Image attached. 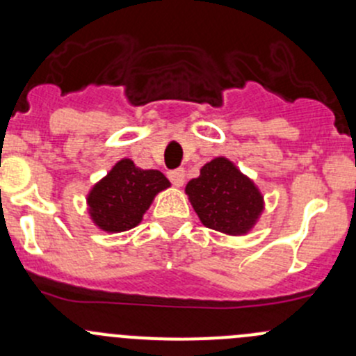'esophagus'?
<instances>
[{"label":"esophagus","mask_w":356,"mask_h":356,"mask_svg":"<svg viewBox=\"0 0 356 356\" xmlns=\"http://www.w3.org/2000/svg\"><path fill=\"white\" fill-rule=\"evenodd\" d=\"M168 179H170L172 184L177 186V188H181V186L184 184V179H186L184 168H174V170H170L168 172Z\"/></svg>","instance_id":"34e87169"}]
</instances>
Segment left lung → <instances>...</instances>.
Returning a JSON list of instances; mask_svg holds the SVG:
<instances>
[{
  "mask_svg": "<svg viewBox=\"0 0 356 356\" xmlns=\"http://www.w3.org/2000/svg\"><path fill=\"white\" fill-rule=\"evenodd\" d=\"M186 193L203 225L225 234H245L264 208L253 182L225 158L204 165L200 177L188 182Z\"/></svg>",
  "mask_w": 356,
  "mask_h": 356,
  "instance_id": "8db88e82",
  "label": "left lung"
}]
</instances>
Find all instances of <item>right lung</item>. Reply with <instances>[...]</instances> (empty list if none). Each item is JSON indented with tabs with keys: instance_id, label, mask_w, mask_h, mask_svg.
Here are the masks:
<instances>
[{
	"instance_id": "right-lung-1",
	"label": "right lung",
	"mask_w": 356,
	"mask_h": 356,
	"mask_svg": "<svg viewBox=\"0 0 356 356\" xmlns=\"http://www.w3.org/2000/svg\"><path fill=\"white\" fill-rule=\"evenodd\" d=\"M168 186L161 172L141 170L127 158L120 160L89 193L92 220L103 231H129L141 222L156 193Z\"/></svg>"
}]
</instances>
